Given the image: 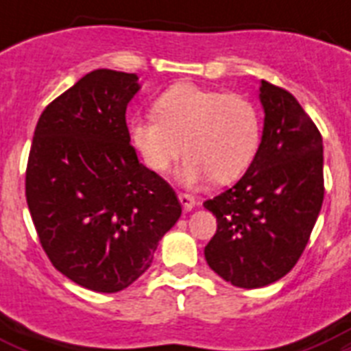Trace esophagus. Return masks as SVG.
Segmentation results:
<instances>
[{
  "label": "esophagus",
  "instance_id": "34e87169",
  "mask_svg": "<svg viewBox=\"0 0 351 351\" xmlns=\"http://www.w3.org/2000/svg\"><path fill=\"white\" fill-rule=\"evenodd\" d=\"M178 200H180L184 213H189V211H193V209H195V206H197L195 198H193L191 195H187V193H180V195H178Z\"/></svg>",
  "mask_w": 351,
  "mask_h": 351
}]
</instances>
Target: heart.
I'll use <instances>...</instances> for the list:
<instances>
[{
	"mask_svg": "<svg viewBox=\"0 0 351 351\" xmlns=\"http://www.w3.org/2000/svg\"><path fill=\"white\" fill-rule=\"evenodd\" d=\"M153 117L132 118L129 136L151 171L164 173L182 153L178 169L184 186L209 176L230 184L244 175L261 142V118L255 106L239 95L180 82L154 100Z\"/></svg>",
	"mask_w": 351,
	"mask_h": 351,
	"instance_id": "obj_1",
	"label": "heart"
}]
</instances>
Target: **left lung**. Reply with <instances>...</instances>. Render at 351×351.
Segmentation results:
<instances>
[{
	"instance_id": "left-lung-1",
	"label": "left lung",
	"mask_w": 351,
	"mask_h": 351,
	"mask_svg": "<svg viewBox=\"0 0 351 351\" xmlns=\"http://www.w3.org/2000/svg\"><path fill=\"white\" fill-rule=\"evenodd\" d=\"M261 145L245 175L204 208L217 233L204 250L209 267L237 288L282 278L302 255L324 198L322 136L288 90L262 80Z\"/></svg>"
}]
</instances>
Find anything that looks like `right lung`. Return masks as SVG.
Wrapping results in <instances>:
<instances>
[{
	"label": "right lung",
	"instance_id": "obj_1",
	"mask_svg": "<svg viewBox=\"0 0 351 351\" xmlns=\"http://www.w3.org/2000/svg\"><path fill=\"white\" fill-rule=\"evenodd\" d=\"M136 74L96 69L47 106L34 131L25 193L58 271L117 293L147 271L180 219L169 184L138 162L125 111Z\"/></svg>",
	"mask_w": 351,
	"mask_h": 351
}]
</instances>
